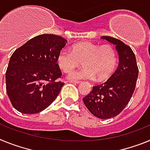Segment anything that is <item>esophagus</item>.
Returning a JSON list of instances; mask_svg holds the SVG:
<instances>
[{
	"mask_svg": "<svg viewBox=\"0 0 150 150\" xmlns=\"http://www.w3.org/2000/svg\"><path fill=\"white\" fill-rule=\"evenodd\" d=\"M68 81H69V83H76V84H78V83H80V81H79V80H73V79H69Z\"/></svg>",
	"mask_w": 150,
	"mask_h": 150,
	"instance_id": "esophagus-1",
	"label": "esophagus"
}]
</instances>
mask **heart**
I'll use <instances>...</instances> for the list:
<instances>
[{
  "mask_svg": "<svg viewBox=\"0 0 150 150\" xmlns=\"http://www.w3.org/2000/svg\"><path fill=\"white\" fill-rule=\"evenodd\" d=\"M82 62L84 67L68 75L70 79L103 80L109 77L117 64V55L113 46L83 41L72 46L71 52L62 50L57 55V64L61 71L69 73Z\"/></svg>",
  "mask_w": 150,
  "mask_h": 150,
  "instance_id": "heart-1",
  "label": "heart"
}]
</instances>
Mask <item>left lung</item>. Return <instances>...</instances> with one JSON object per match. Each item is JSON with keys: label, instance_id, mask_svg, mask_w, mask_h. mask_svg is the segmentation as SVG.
<instances>
[{"label": "left lung", "instance_id": "obj_1", "mask_svg": "<svg viewBox=\"0 0 150 150\" xmlns=\"http://www.w3.org/2000/svg\"><path fill=\"white\" fill-rule=\"evenodd\" d=\"M101 39L116 46L120 63L110 77L105 83L93 86L83 100L94 116L105 120L120 114L128 104L136 86L138 67L134 53L128 45L108 36Z\"/></svg>", "mask_w": 150, "mask_h": 150}]
</instances>
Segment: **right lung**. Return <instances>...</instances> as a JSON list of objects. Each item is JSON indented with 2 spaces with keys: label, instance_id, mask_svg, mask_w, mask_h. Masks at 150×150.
<instances>
[{
  "label": "right lung",
  "instance_id": "obj_1",
  "mask_svg": "<svg viewBox=\"0 0 150 150\" xmlns=\"http://www.w3.org/2000/svg\"><path fill=\"white\" fill-rule=\"evenodd\" d=\"M67 40L40 34L26 42L11 55L6 71V89L12 105L26 114L43 111L55 100L64 83L57 55Z\"/></svg>",
  "mask_w": 150,
  "mask_h": 150
}]
</instances>
